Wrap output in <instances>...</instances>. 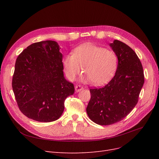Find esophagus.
Returning <instances> with one entry per match:
<instances>
[{
	"label": "esophagus",
	"mask_w": 159,
	"mask_h": 159,
	"mask_svg": "<svg viewBox=\"0 0 159 159\" xmlns=\"http://www.w3.org/2000/svg\"><path fill=\"white\" fill-rule=\"evenodd\" d=\"M82 89H83L82 86H81V85H75V90L76 92H79V91H81Z\"/></svg>",
	"instance_id": "esophagus-1"
}]
</instances>
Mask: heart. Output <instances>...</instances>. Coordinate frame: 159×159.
Returning <instances> with one entry per match:
<instances>
[{"mask_svg": "<svg viewBox=\"0 0 159 159\" xmlns=\"http://www.w3.org/2000/svg\"><path fill=\"white\" fill-rule=\"evenodd\" d=\"M62 64L69 80H75L83 68L85 75L81 81L85 83L93 81L94 84L100 85L107 83L115 75L118 57L113 50L88 43L76 47L73 54H66Z\"/></svg>", "mask_w": 159, "mask_h": 159, "instance_id": "b5f03b06", "label": "heart"}]
</instances>
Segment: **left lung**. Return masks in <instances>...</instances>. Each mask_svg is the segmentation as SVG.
<instances>
[{
    "label": "left lung",
    "instance_id": "8db88e82",
    "mask_svg": "<svg viewBox=\"0 0 159 159\" xmlns=\"http://www.w3.org/2000/svg\"><path fill=\"white\" fill-rule=\"evenodd\" d=\"M109 46L118 57L117 71L104 87L90 89L86 108L89 119L100 125H109L125 117L137 105L145 81L141 62L134 50L117 40Z\"/></svg>",
    "mask_w": 159,
    "mask_h": 159
}]
</instances>
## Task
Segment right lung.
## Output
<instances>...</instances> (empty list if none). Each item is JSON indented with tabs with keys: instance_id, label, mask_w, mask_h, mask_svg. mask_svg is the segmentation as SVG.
I'll return each instance as SVG.
<instances>
[{
	"instance_id": "obj_1",
	"label": "right lung",
	"mask_w": 159,
	"mask_h": 159,
	"mask_svg": "<svg viewBox=\"0 0 159 159\" xmlns=\"http://www.w3.org/2000/svg\"><path fill=\"white\" fill-rule=\"evenodd\" d=\"M60 46L55 41L36 42L17 57L12 89L20 111L40 122L58 119L64 102L74 93V84L64 75Z\"/></svg>"
}]
</instances>
